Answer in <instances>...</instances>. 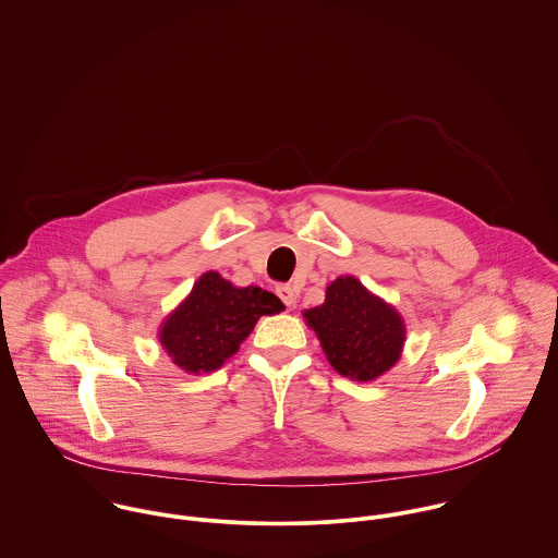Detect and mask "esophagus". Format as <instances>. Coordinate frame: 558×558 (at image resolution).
<instances>
[{
    "instance_id": "esophagus-1",
    "label": "esophagus",
    "mask_w": 558,
    "mask_h": 558,
    "mask_svg": "<svg viewBox=\"0 0 558 558\" xmlns=\"http://www.w3.org/2000/svg\"><path fill=\"white\" fill-rule=\"evenodd\" d=\"M276 293H278V298L284 302L287 308H295V304H298V293H295V289H293L291 284H278V287H276Z\"/></svg>"
}]
</instances>
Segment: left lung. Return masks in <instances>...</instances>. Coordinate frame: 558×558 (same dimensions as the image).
<instances>
[{
	"label": "left lung",
	"mask_w": 558,
	"mask_h": 558,
	"mask_svg": "<svg viewBox=\"0 0 558 558\" xmlns=\"http://www.w3.org/2000/svg\"><path fill=\"white\" fill-rule=\"evenodd\" d=\"M331 368L353 380H374L402 353L407 327L398 310L372 295L353 276L336 278L325 302L304 312Z\"/></svg>",
	"instance_id": "obj_1"
}]
</instances>
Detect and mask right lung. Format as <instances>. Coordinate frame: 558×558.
Masks as SVG:
<instances>
[{
  "label": "right lung",
  "mask_w": 558,
  "mask_h": 558,
  "mask_svg": "<svg viewBox=\"0 0 558 558\" xmlns=\"http://www.w3.org/2000/svg\"><path fill=\"white\" fill-rule=\"evenodd\" d=\"M284 304L260 287L238 289L216 271L203 274L186 300L160 327V344L190 374L218 371L250 336L263 314Z\"/></svg>",
  "instance_id": "obj_1"
}]
</instances>
